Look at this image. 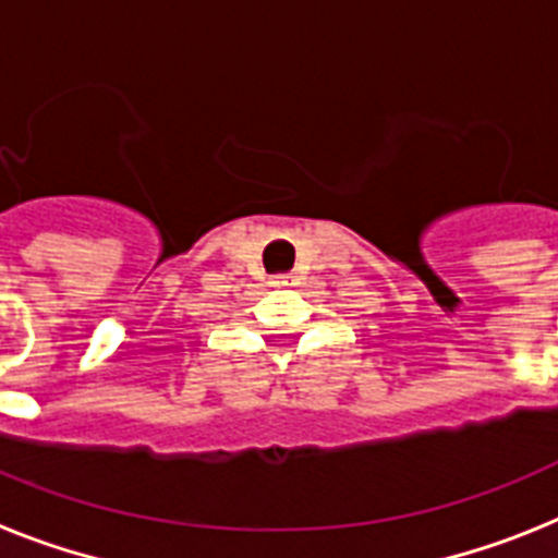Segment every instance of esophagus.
<instances>
[{
    "mask_svg": "<svg viewBox=\"0 0 558 558\" xmlns=\"http://www.w3.org/2000/svg\"><path fill=\"white\" fill-rule=\"evenodd\" d=\"M272 286H280V289H289V286H298V275L294 272H283V275H275Z\"/></svg>",
    "mask_w": 558,
    "mask_h": 558,
    "instance_id": "1",
    "label": "esophagus"
}]
</instances>
